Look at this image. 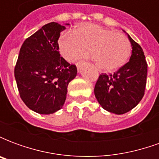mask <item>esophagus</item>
I'll use <instances>...</instances> for the list:
<instances>
[{
  "label": "esophagus",
  "mask_w": 159,
  "mask_h": 159,
  "mask_svg": "<svg viewBox=\"0 0 159 159\" xmlns=\"http://www.w3.org/2000/svg\"><path fill=\"white\" fill-rule=\"evenodd\" d=\"M83 64H84V61H78V62L76 63V67H77V70H78L82 68V66H83Z\"/></svg>",
  "instance_id": "esophagus-1"
}]
</instances>
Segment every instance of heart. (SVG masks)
<instances>
[{
    "label": "heart",
    "instance_id": "1",
    "mask_svg": "<svg viewBox=\"0 0 159 159\" xmlns=\"http://www.w3.org/2000/svg\"><path fill=\"white\" fill-rule=\"evenodd\" d=\"M58 47L60 54L68 61L83 53L87 47L89 50L87 57L95 59L99 67L108 71L126 64L132 49L123 35L91 23L81 24L72 32L62 34Z\"/></svg>",
    "mask_w": 159,
    "mask_h": 159
}]
</instances>
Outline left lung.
Listing matches in <instances>:
<instances>
[{"mask_svg": "<svg viewBox=\"0 0 159 159\" xmlns=\"http://www.w3.org/2000/svg\"><path fill=\"white\" fill-rule=\"evenodd\" d=\"M128 36L132 46L129 61L113 74L102 73L94 87V95L102 108L118 115L136 107L147 84V63L143 49Z\"/></svg>", "mask_w": 159, "mask_h": 159, "instance_id": "left-lung-1", "label": "left lung"}]
</instances>
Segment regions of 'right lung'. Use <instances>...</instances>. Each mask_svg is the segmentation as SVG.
I'll return each instance as SVG.
<instances>
[{"mask_svg":"<svg viewBox=\"0 0 159 159\" xmlns=\"http://www.w3.org/2000/svg\"><path fill=\"white\" fill-rule=\"evenodd\" d=\"M66 26L52 22L24 42L14 68L19 95L30 110L52 114L65 104L69 83L76 76L60 53L58 40Z\"/></svg>","mask_w":159,"mask_h":159,"instance_id":"add662e5","label":"right lung"}]
</instances>
